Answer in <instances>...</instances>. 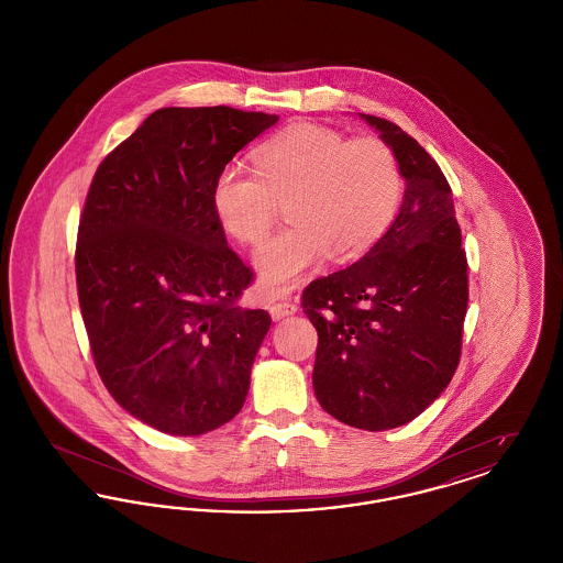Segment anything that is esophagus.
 I'll return each instance as SVG.
<instances>
[{"instance_id": "esophagus-1", "label": "esophagus", "mask_w": 563, "mask_h": 563, "mask_svg": "<svg viewBox=\"0 0 563 563\" xmlns=\"http://www.w3.org/2000/svg\"><path fill=\"white\" fill-rule=\"evenodd\" d=\"M269 314H272V319L274 321H278V319H285V317H289V314H295L297 312V306H295V301L291 299H280V301H272L268 306Z\"/></svg>"}]
</instances>
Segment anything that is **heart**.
I'll list each match as a JSON object with an SVG mask.
<instances>
[{
  "mask_svg": "<svg viewBox=\"0 0 563 563\" xmlns=\"http://www.w3.org/2000/svg\"><path fill=\"white\" fill-rule=\"evenodd\" d=\"M255 170L228 164L214 179L211 202L219 225L257 246L287 205L294 221L257 255L266 294L295 287L333 255L338 262L369 251L395 221L402 170L395 150L377 136L349 139L321 124H294L253 154Z\"/></svg>",
  "mask_w": 563,
  "mask_h": 563,
  "instance_id": "obj_1",
  "label": "heart"
}]
</instances>
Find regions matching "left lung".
I'll return each mask as SVG.
<instances>
[{
	"label": "left lung",
	"mask_w": 563,
	"mask_h": 563,
	"mask_svg": "<svg viewBox=\"0 0 563 563\" xmlns=\"http://www.w3.org/2000/svg\"><path fill=\"white\" fill-rule=\"evenodd\" d=\"M395 150L405 196L390 230L346 269L312 280L314 395L335 420L397 429L452 382L462 354L468 264L452 188L429 152L390 120L365 115Z\"/></svg>",
	"instance_id": "1"
}]
</instances>
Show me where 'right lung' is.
<instances>
[{
	"label": "right lung",
	"instance_id": "add662e5",
	"mask_svg": "<svg viewBox=\"0 0 563 563\" xmlns=\"http://www.w3.org/2000/svg\"><path fill=\"white\" fill-rule=\"evenodd\" d=\"M278 122L264 111L164 108L99 164L76 242V283L109 395L154 429L230 422L268 333L242 308L255 280L214 217L219 170Z\"/></svg>",
	"mask_w": 563,
	"mask_h": 563
}]
</instances>
